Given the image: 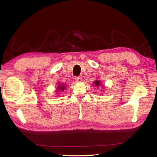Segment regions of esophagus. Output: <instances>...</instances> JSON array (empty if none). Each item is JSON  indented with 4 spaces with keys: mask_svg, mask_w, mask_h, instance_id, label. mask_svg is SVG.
Listing matches in <instances>:
<instances>
[{
    "mask_svg": "<svg viewBox=\"0 0 157 157\" xmlns=\"http://www.w3.org/2000/svg\"><path fill=\"white\" fill-rule=\"evenodd\" d=\"M75 81L78 83H80L82 82V78L81 77H76L75 78Z\"/></svg>",
    "mask_w": 157,
    "mask_h": 157,
    "instance_id": "34e87169",
    "label": "esophagus"
}]
</instances>
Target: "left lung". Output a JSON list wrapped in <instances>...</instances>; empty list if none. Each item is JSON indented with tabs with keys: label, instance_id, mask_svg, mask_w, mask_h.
<instances>
[{
	"label": "left lung",
	"instance_id": "left-lung-1",
	"mask_svg": "<svg viewBox=\"0 0 157 157\" xmlns=\"http://www.w3.org/2000/svg\"><path fill=\"white\" fill-rule=\"evenodd\" d=\"M93 84H94V86H96V87H98V86H102L101 82L100 81V80H95L94 82H93Z\"/></svg>",
	"mask_w": 157,
	"mask_h": 157
}]
</instances>
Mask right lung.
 <instances>
[{"label": "right lung", "mask_w": 157, "mask_h": 157, "mask_svg": "<svg viewBox=\"0 0 157 157\" xmlns=\"http://www.w3.org/2000/svg\"><path fill=\"white\" fill-rule=\"evenodd\" d=\"M65 89H66V86L64 84H61V83L59 82L58 83V86L56 89V92H63Z\"/></svg>", "instance_id": "1"}]
</instances>
